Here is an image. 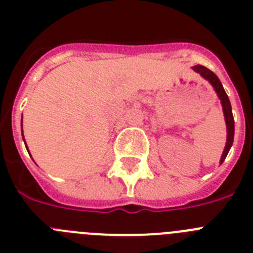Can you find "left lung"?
Listing matches in <instances>:
<instances>
[{"label": "left lung", "instance_id": "obj_1", "mask_svg": "<svg viewBox=\"0 0 253 253\" xmlns=\"http://www.w3.org/2000/svg\"><path fill=\"white\" fill-rule=\"evenodd\" d=\"M193 69L195 72L200 73L203 78H205L208 82H209L211 86L214 87V91L218 95L219 100H220V104H222L223 107V114H224V119L225 124H227V142H225L224 151H223L222 157H220V165L224 162L225 157H227L228 152L231 149L232 144H233V138H234V119H233V114H232V106L231 102H229V99H228V95L225 93L224 88H223L222 82L219 81V78L216 77V75H214L210 69H208L207 67L204 66H194Z\"/></svg>", "mask_w": 253, "mask_h": 253}]
</instances>
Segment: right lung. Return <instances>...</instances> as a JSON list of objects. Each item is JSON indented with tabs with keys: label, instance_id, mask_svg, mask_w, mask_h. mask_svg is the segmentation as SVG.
<instances>
[{
	"label": "right lung",
	"instance_id": "obj_1",
	"mask_svg": "<svg viewBox=\"0 0 253 253\" xmlns=\"http://www.w3.org/2000/svg\"><path fill=\"white\" fill-rule=\"evenodd\" d=\"M21 128H22V119H21ZM22 139H24V133H22ZM24 142H25V139H24ZM25 147H26V149H28V146H26V142H25ZM28 152H29V149H28Z\"/></svg>",
	"mask_w": 253,
	"mask_h": 253
}]
</instances>
